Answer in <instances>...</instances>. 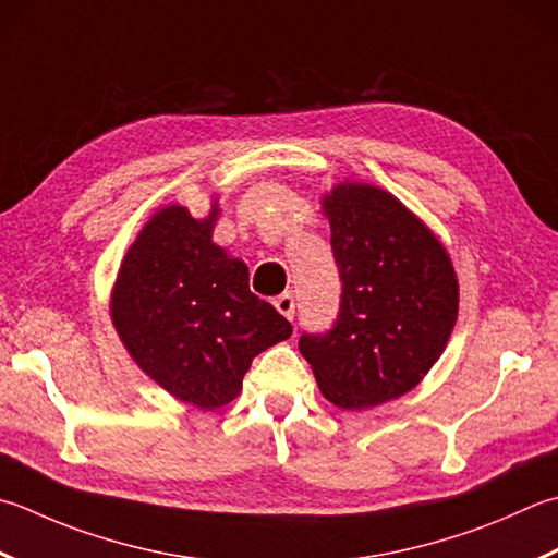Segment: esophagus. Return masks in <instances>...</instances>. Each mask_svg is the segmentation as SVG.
I'll return each mask as SVG.
<instances>
[{
    "instance_id": "34e87169",
    "label": "esophagus",
    "mask_w": 558,
    "mask_h": 558,
    "mask_svg": "<svg viewBox=\"0 0 558 558\" xmlns=\"http://www.w3.org/2000/svg\"><path fill=\"white\" fill-rule=\"evenodd\" d=\"M276 310L286 316V319H294V294L292 292H282L276 300Z\"/></svg>"
}]
</instances>
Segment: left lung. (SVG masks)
I'll return each instance as SVG.
<instances>
[{"mask_svg":"<svg viewBox=\"0 0 558 558\" xmlns=\"http://www.w3.org/2000/svg\"><path fill=\"white\" fill-rule=\"evenodd\" d=\"M343 294L333 329L304 333L300 353L322 395L348 411L411 391L438 363L460 312L452 258L389 191L341 181L324 193Z\"/></svg>","mask_w":558,"mask_h":558,"instance_id":"left-lung-1","label":"left lung"}]
</instances>
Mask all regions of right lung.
I'll use <instances>...</instances> for the list:
<instances>
[{"mask_svg":"<svg viewBox=\"0 0 558 558\" xmlns=\"http://www.w3.org/2000/svg\"><path fill=\"white\" fill-rule=\"evenodd\" d=\"M220 215L195 220L167 205L140 229L120 260L111 322L137 367L179 401L203 411L239 397L260 351L292 326L248 290V268L213 242Z\"/></svg>","mask_w":558,"mask_h":558,"instance_id":"obj_1","label":"right lung"}]
</instances>
